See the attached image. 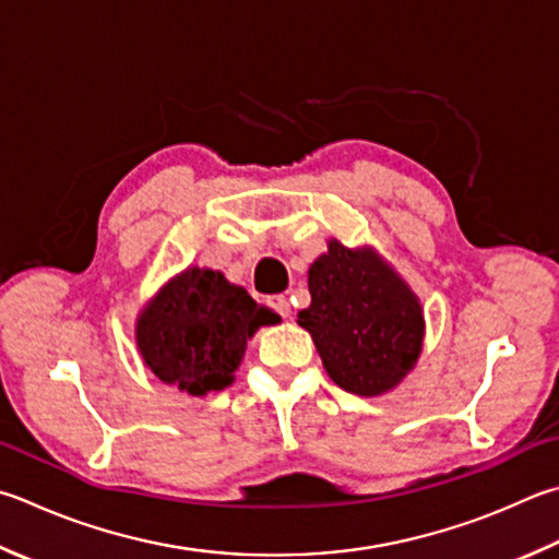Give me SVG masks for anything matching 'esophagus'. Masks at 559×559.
Segmentation results:
<instances>
[{"mask_svg": "<svg viewBox=\"0 0 559 559\" xmlns=\"http://www.w3.org/2000/svg\"><path fill=\"white\" fill-rule=\"evenodd\" d=\"M269 306L273 308V310H276L278 314H281V318H290V314H293V308H290V300L286 298V296H273L271 300H269Z\"/></svg>", "mask_w": 559, "mask_h": 559, "instance_id": "obj_1", "label": "esophagus"}]
</instances>
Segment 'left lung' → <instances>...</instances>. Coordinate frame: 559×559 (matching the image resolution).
Returning a JSON list of instances; mask_svg holds the SVG:
<instances>
[{
    "label": "left lung",
    "mask_w": 559,
    "mask_h": 559,
    "mask_svg": "<svg viewBox=\"0 0 559 559\" xmlns=\"http://www.w3.org/2000/svg\"><path fill=\"white\" fill-rule=\"evenodd\" d=\"M310 308L298 324L310 332L324 371L340 389L381 395L420 357L425 320L415 293L371 247L330 239L308 271Z\"/></svg>",
    "instance_id": "8db88e82"
}]
</instances>
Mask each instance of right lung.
Here are the masks:
<instances>
[{"mask_svg": "<svg viewBox=\"0 0 559 559\" xmlns=\"http://www.w3.org/2000/svg\"><path fill=\"white\" fill-rule=\"evenodd\" d=\"M276 312L219 271L190 266L160 288L136 320V347L156 377L190 395L235 381L247 342Z\"/></svg>", "mask_w": 559, "mask_h": 559, "instance_id": "1", "label": "right lung"}]
</instances>
